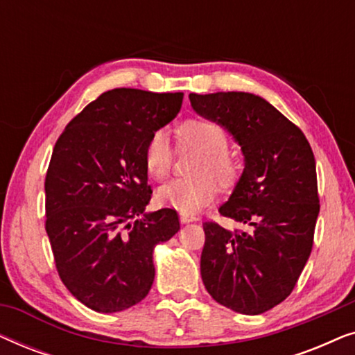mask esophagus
I'll use <instances>...</instances> for the list:
<instances>
[{"instance_id": "esophagus-1", "label": "esophagus", "mask_w": 355, "mask_h": 355, "mask_svg": "<svg viewBox=\"0 0 355 355\" xmlns=\"http://www.w3.org/2000/svg\"><path fill=\"white\" fill-rule=\"evenodd\" d=\"M197 218L196 216H192V215H189V213H179V221L182 223V225H186V223H192V221H196Z\"/></svg>"}]
</instances>
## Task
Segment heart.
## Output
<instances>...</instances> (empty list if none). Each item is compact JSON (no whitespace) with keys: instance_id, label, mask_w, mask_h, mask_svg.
<instances>
[{"instance_id":"b5f03b06","label":"heart","mask_w":355,"mask_h":355,"mask_svg":"<svg viewBox=\"0 0 355 355\" xmlns=\"http://www.w3.org/2000/svg\"><path fill=\"white\" fill-rule=\"evenodd\" d=\"M182 147L200 153L192 166L193 178L173 179L157 191V202L162 207L182 213H196L213 200L216 182L227 186L234 181L237 166L227 155V135L221 125L207 119H189L179 128ZM171 140L164 130L150 135L145 145L144 162L147 173L155 179H163L173 164Z\"/></svg>"}]
</instances>
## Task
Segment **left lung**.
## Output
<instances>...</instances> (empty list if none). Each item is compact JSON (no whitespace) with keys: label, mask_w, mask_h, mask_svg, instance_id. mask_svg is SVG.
I'll list each match as a JSON object with an SVG mask.
<instances>
[{"label":"left lung","mask_w":355,"mask_h":355,"mask_svg":"<svg viewBox=\"0 0 355 355\" xmlns=\"http://www.w3.org/2000/svg\"><path fill=\"white\" fill-rule=\"evenodd\" d=\"M189 100L244 155V171L220 213L245 230L203 223L202 281L218 304L263 313L293 293L312 252L320 211L313 152L302 130L259 95L218 92Z\"/></svg>","instance_id":"obj_1"}]
</instances>
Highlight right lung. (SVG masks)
<instances>
[{
	"label": "right lung",
	"instance_id": "right-lung-1",
	"mask_svg": "<svg viewBox=\"0 0 355 355\" xmlns=\"http://www.w3.org/2000/svg\"><path fill=\"white\" fill-rule=\"evenodd\" d=\"M184 94L113 89L66 125L45 179V230L69 293L101 313L139 304L155 279L153 249L179 231L152 198L145 145L176 118Z\"/></svg>",
	"mask_w": 355,
	"mask_h": 355
}]
</instances>
